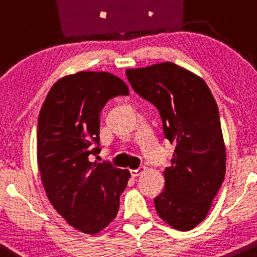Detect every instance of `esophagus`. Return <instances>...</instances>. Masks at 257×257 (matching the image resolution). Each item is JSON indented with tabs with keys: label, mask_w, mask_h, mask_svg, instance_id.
<instances>
[{
	"label": "esophagus",
	"mask_w": 257,
	"mask_h": 257,
	"mask_svg": "<svg viewBox=\"0 0 257 257\" xmlns=\"http://www.w3.org/2000/svg\"><path fill=\"white\" fill-rule=\"evenodd\" d=\"M144 167H142V168H138V169H132L131 171V174H132V177H138V176H141L142 173H143L144 172Z\"/></svg>",
	"instance_id": "34e87169"
}]
</instances>
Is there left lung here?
Here are the masks:
<instances>
[{
	"instance_id": "1",
	"label": "left lung",
	"mask_w": 257,
	"mask_h": 257,
	"mask_svg": "<svg viewBox=\"0 0 257 257\" xmlns=\"http://www.w3.org/2000/svg\"><path fill=\"white\" fill-rule=\"evenodd\" d=\"M132 88L153 104L164 137L176 144L166 187L154 198L157 213L179 231L205 220L225 179L226 149L217 104L207 84L173 62L128 69Z\"/></svg>"
}]
</instances>
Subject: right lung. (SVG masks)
Instances as JSON below:
<instances>
[{"mask_svg": "<svg viewBox=\"0 0 257 257\" xmlns=\"http://www.w3.org/2000/svg\"><path fill=\"white\" fill-rule=\"evenodd\" d=\"M118 95H129L118 76L80 71L52 85L39 114L37 163L47 198L69 225L90 235L115 218L131 177L128 169L89 159L100 152L101 109Z\"/></svg>", "mask_w": 257, "mask_h": 257, "instance_id": "right-lung-1", "label": "right lung"}]
</instances>
